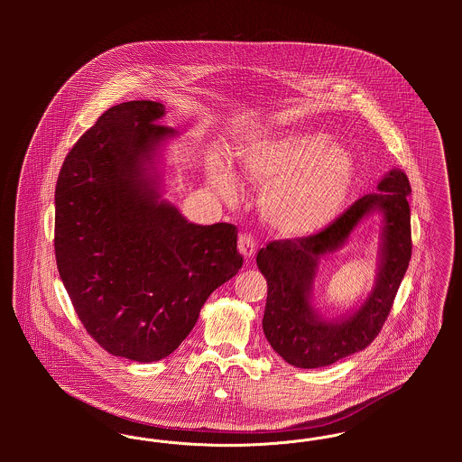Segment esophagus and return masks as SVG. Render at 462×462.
Masks as SVG:
<instances>
[{
	"label": "esophagus",
	"mask_w": 462,
	"mask_h": 462,
	"mask_svg": "<svg viewBox=\"0 0 462 462\" xmlns=\"http://www.w3.org/2000/svg\"><path fill=\"white\" fill-rule=\"evenodd\" d=\"M239 251L244 254V258H251L256 251V239L251 234H241L237 239Z\"/></svg>",
	"instance_id": "34e87169"
}]
</instances>
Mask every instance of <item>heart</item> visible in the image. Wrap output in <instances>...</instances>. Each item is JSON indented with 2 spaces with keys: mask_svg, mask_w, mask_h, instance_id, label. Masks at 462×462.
<instances>
[{
  "mask_svg": "<svg viewBox=\"0 0 462 462\" xmlns=\"http://www.w3.org/2000/svg\"><path fill=\"white\" fill-rule=\"evenodd\" d=\"M241 171L264 185V217L287 236H308L341 209L355 176L352 155L326 134L281 133L247 140L239 147ZM221 196L234 194V178L223 166L211 170Z\"/></svg>",
  "mask_w": 462,
  "mask_h": 462,
  "instance_id": "obj_1",
  "label": "heart"
}]
</instances>
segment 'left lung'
I'll return each mask as SVG.
<instances>
[{
    "instance_id": "8db88e82",
    "label": "left lung",
    "mask_w": 462,
    "mask_h": 462,
    "mask_svg": "<svg viewBox=\"0 0 462 462\" xmlns=\"http://www.w3.org/2000/svg\"><path fill=\"white\" fill-rule=\"evenodd\" d=\"M379 192L356 199L328 226L315 234L266 244L256 256L266 277L268 296L263 332L287 364L301 369L326 367L367 348L383 329L400 282L412 254L409 178L393 170L384 176ZM385 215V242L378 282L366 303L341 323L320 321L309 307L307 296L318 258L347 238L354 225L367 212Z\"/></svg>"
}]
</instances>
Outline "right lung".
<instances>
[{"instance_id":"obj_1","label":"right lung","mask_w":462,"mask_h":462,"mask_svg":"<svg viewBox=\"0 0 462 462\" xmlns=\"http://www.w3.org/2000/svg\"><path fill=\"white\" fill-rule=\"evenodd\" d=\"M162 114L151 100L106 110L55 187V260L72 307L106 352L134 362L175 352L242 266L236 225L189 223L155 198L142 162L175 133Z\"/></svg>"}]
</instances>
